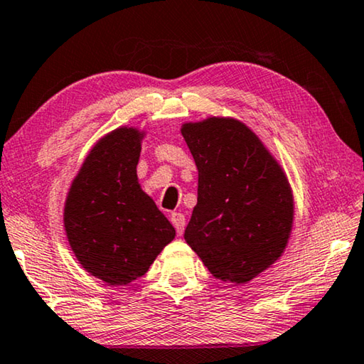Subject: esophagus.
Segmentation results:
<instances>
[{"mask_svg": "<svg viewBox=\"0 0 364 364\" xmlns=\"http://www.w3.org/2000/svg\"><path fill=\"white\" fill-rule=\"evenodd\" d=\"M170 220L173 223V227L176 228V233L181 235L184 232V227H186V218H184L183 213L173 212L171 215H170Z\"/></svg>", "mask_w": 364, "mask_h": 364, "instance_id": "obj_1", "label": "esophagus"}]
</instances>
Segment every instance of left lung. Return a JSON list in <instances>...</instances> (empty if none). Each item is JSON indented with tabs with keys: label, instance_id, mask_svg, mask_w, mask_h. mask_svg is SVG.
<instances>
[{
	"label": "left lung",
	"instance_id": "left-lung-1",
	"mask_svg": "<svg viewBox=\"0 0 364 364\" xmlns=\"http://www.w3.org/2000/svg\"><path fill=\"white\" fill-rule=\"evenodd\" d=\"M181 134L199 171L184 240L215 279L247 284L284 255L290 238L295 205L285 171L235 118L184 123Z\"/></svg>",
	"mask_w": 364,
	"mask_h": 364
}]
</instances>
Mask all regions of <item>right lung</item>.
I'll return each instance as SVG.
<instances>
[{"instance_id": "1", "label": "right lung", "mask_w": 364, "mask_h": 364, "mask_svg": "<svg viewBox=\"0 0 364 364\" xmlns=\"http://www.w3.org/2000/svg\"><path fill=\"white\" fill-rule=\"evenodd\" d=\"M144 131L121 128L92 147L69 188L65 230L79 264L108 285L147 272L175 228L137 181Z\"/></svg>"}]
</instances>
